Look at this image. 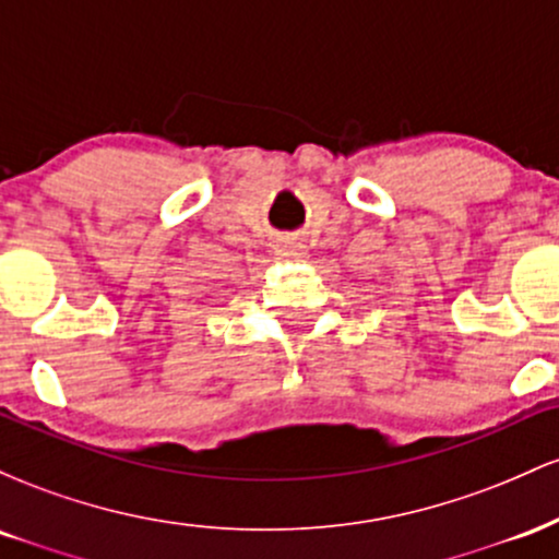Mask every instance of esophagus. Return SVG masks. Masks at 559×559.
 Instances as JSON below:
<instances>
[{
  "instance_id": "34e87169",
  "label": "esophagus",
  "mask_w": 559,
  "mask_h": 559,
  "mask_svg": "<svg viewBox=\"0 0 559 559\" xmlns=\"http://www.w3.org/2000/svg\"><path fill=\"white\" fill-rule=\"evenodd\" d=\"M278 252H281V258L299 260V258H305V243H301L299 239H294V236H286V239L278 241Z\"/></svg>"
}]
</instances>
